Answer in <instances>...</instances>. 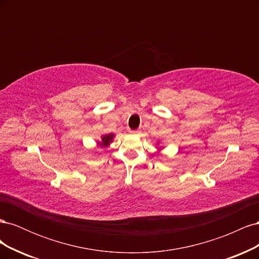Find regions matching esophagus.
<instances>
[{"label":"esophagus","instance_id":"34e87169","mask_svg":"<svg viewBox=\"0 0 259 259\" xmlns=\"http://www.w3.org/2000/svg\"><path fill=\"white\" fill-rule=\"evenodd\" d=\"M130 134H132V135H136V134H138V131H130Z\"/></svg>","mask_w":259,"mask_h":259}]
</instances>
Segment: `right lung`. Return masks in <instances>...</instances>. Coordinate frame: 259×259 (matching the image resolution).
I'll return each mask as SVG.
<instances>
[{
  "label": "right lung",
  "mask_w": 259,
  "mask_h": 259,
  "mask_svg": "<svg viewBox=\"0 0 259 259\" xmlns=\"http://www.w3.org/2000/svg\"><path fill=\"white\" fill-rule=\"evenodd\" d=\"M112 138H113V134L105 135V136L103 137V143H101L100 145L103 146V147H105V146H108V145H109V143H110L111 140H112Z\"/></svg>",
  "instance_id": "obj_1"
}]
</instances>
